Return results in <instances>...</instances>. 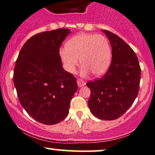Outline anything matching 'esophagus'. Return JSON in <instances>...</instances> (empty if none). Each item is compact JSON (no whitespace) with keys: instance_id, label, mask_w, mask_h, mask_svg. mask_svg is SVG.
I'll return each instance as SVG.
<instances>
[{"instance_id":"1","label":"esophagus","mask_w":155,"mask_h":155,"mask_svg":"<svg viewBox=\"0 0 155 155\" xmlns=\"http://www.w3.org/2000/svg\"><path fill=\"white\" fill-rule=\"evenodd\" d=\"M77 83H78V85L79 87H82V86H83V85H85V82L81 79H78Z\"/></svg>"}]
</instances>
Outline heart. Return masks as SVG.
<instances>
[{
  "label": "heart",
  "mask_w": 155,
  "mask_h": 155,
  "mask_svg": "<svg viewBox=\"0 0 155 155\" xmlns=\"http://www.w3.org/2000/svg\"><path fill=\"white\" fill-rule=\"evenodd\" d=\"M65 69L74 73L80 59L81 74L91 72L99 77L107 72L110 65L112 51L110 43L101 35L83 33L75 35L66 43V49L59 51Z\"/></svg>",
  "instance_id": "b5f03b06"
}]
</instances>
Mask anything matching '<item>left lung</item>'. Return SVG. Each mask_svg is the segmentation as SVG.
I'll use <instances>...</instances> for the list:
<instances>
[{
  "instance_id": "left-lung-1",
  "label": "left lung",
  "mask_w": 155,
  "mask_h": 155,
  "mask_svg": "<svg viewBox=\"0 0 155 155\" xmlns=\"http://www.w3.org/2000/svg\"><path fill=\"white\" fill-rule=\"evenodd\" d=\"M112 46V63L102 78L89 81L88 107L104 120L117 119L128 110L139 93L141 67L134 50L117 35L103 30Z\"/></svg>"
}]
</instances>
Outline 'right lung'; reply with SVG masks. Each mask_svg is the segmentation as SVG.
<instances>
[{"label": "right lung", "instance_id": "right-lung-1", "mask_svg": "<svg viewBox=\"0 0 155 155\" xmlns=\"http://www.w3.org/2000/svg\"><path fill=\"white\" fill-rule=\"evenodd\" d=\"M70 33L57 29L35 35L20 51L14 70V83L19 102L32 118L54 125L69 113L78 90L76 78L63 69L59 48Z\"/></svg>", "mask_w": 155, "mask_h": 155}]
</instances>
